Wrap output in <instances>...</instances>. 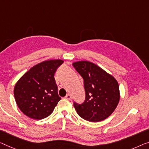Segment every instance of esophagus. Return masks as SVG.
I'll return each mask as SVG.
<instances>
[{"mask_svg":"<svg viewBox=\"0 0 149 149\" xmlns=\"http://www.w3.org/2000/svg\"><path fill=\"white\" fill-rule=\"evenodd\" d=\"M65 98L66 99H68V100H70L71 98H72V96H71V95L70 94H67V95H66V96H65Z\"/></svg>","mask_w":149,"mask_h":149,"instance_id":"1","label":"esophagus"}]
</instances>
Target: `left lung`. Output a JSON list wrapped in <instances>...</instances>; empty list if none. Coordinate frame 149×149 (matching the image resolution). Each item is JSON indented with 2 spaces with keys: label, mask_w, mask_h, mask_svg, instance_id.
<instances>
[{
  "label": "left lung",
  "mask_w": 149,
  "mask_h": 149,
  "mask_svg": "<svg viewBox=\"0 0 149 149\" xmlns=\"http://www.w3.org/2000/svg\"><path fill=\"white\" fill-rule=\"evenodd\" d=\"M73 66L84 79L86 92L83 103L74 102L77 113L83 119L93 123L107 118L116 109L120 100L116 79L92 62L76 61Z\"/></svg>",
  "instance_id": "left-lung-1"
}]
</instances>
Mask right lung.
Listing matches in <instances>:
<instances>
[{
  "instance_id": "add662e5",
  "label": "right lung",
  "mask_w": 149,
  "mask_h": 149,
  "mask_svg": "<svg viewBox=\"0 0 149 149\" xmlns=\"http://www.w3.org/2000/svg\"><path fill=\"white\" fill-rule=\"evenodd\" d=\"M63 63L61 59L43 61L32 67L18 80L14 96L24 114L31 118L41 120L53 112L61 100L54 74Z\"/></svg>"
}]
</instances>
